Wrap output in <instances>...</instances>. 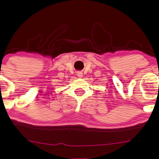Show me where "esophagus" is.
<instances>
[{
  "label": "esophagus",
  "mask_w": 159,
  "mask_h": 159,
  "mask_svg": "<svg viewBox=\"0 0 159 159\" xmlns=\"http://www.w3.org/2000/svg\"><path fill=\"white\" fill-rule=\"evenodd\" d=\"M77 74L78 77H82V76H83V75H82V71H77Z\"/></svg>",
  "instance_id": "esophagus-1"
}]
</instances>
